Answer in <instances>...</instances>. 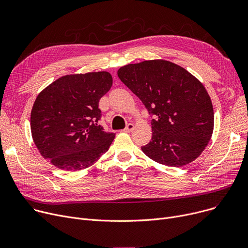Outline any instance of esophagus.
<instances>
[{"instance_id": "1", "label": "esophagus", "mask_w": 248, "mask_h": 248, "mask_svg": "<svg viewBox=\"0 0 248 248\" xmlns=\"http://www.w3.org/2000/svg\"><path fill=\"white\" fill-rule=\"evenodd\" d=\"M134 128H135V124H126V126H125V128L124 129V132H126V133H131V132H133L134 131Z\"/></svg>"}]
</instances>
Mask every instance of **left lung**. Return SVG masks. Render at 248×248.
<instances>
[{"instance_id":"obj_1","label":"left lung","mask_w":248,"mask_h":248,"mask_svg":"<svg viewBox=\"0 0 248 248\" xmlns=\"http://www.w3.org/2000/svg\"><path fill=\"white\" fill-rule=\"evenodd\" d=\"M117 75L153 116L152 140L141 151L170 167L198 158L211 139L214 112L210 96L197 78L166 60L128 64Z\"/></svg>"}]
</instances>
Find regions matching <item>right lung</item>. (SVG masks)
<instances>
[{
  "label": "right lung",
  "instance_id": "obj_1",
  "mask_svg": "<svg viewBox=\"0 0 248 248\" xmlns=\"http://www.w3.org/2000/svg\"><path fill=\"white\" fill-rule=\"evenodd\" d=\"M112 85L108 72L60 77L41 91L31 111V132L43 157L64 171H80L108 152L114 133L99 124V99Z\"/></svg>",
  "mask_w": 248,
  "mask_h": 248
}]
</instances>
